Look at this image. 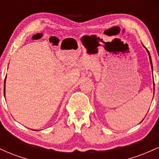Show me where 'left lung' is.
I'll use <instances>...</instances> for the list:
<instances>
[{"instance_id": "8db88e82", "label": "left lung", "mask_w": 159, "mask_h": 159, "mask_svg": "<svg viewBox=\"0 0 159 159\" xmlns=\"http://www.w3.org/2000/svg\"><path fill=\"white\" fill-rule=\"evenodd\" d=\"M143 46L145 48V46L144 45H143ZM146 50H147V53H148V55H149V62H150V65H151V67H152V60H151V57H150V54H149L148 49L146 48ZM153 86H154V90H155V84H154V80H153ZM153 94H154V93H153ZM153 96H154V95H153ZM142 122V121H141Z\"/></svg>"}]
</instances>
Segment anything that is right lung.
Returning a JSON list of instances; mask_svg holds the SVG:
<instances>
[{
  "instance_id": "add662e5",
  "label": "right lung",
  "mask_w": 159,
  "mask_h": 159,
  "mask_svg": "<svg viewBox=\"0 0 159 159\" xmlns=\"http://www.w3.org/2000/svg\"><path fill=\"white\" fill-rule=\"evenodd\" d=\"M5 83H6V78L4 80V96H5Z\"/></svg>"
}]
</instances>
